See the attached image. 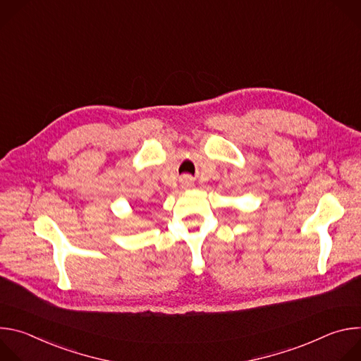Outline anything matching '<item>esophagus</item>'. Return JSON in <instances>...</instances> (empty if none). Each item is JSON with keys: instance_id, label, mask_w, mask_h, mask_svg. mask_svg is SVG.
I'll return each instance as SVG.
<instances>
[{"instance_id": "34e87169", "label": "esophagus", "mask_w": 361, "mask_h": 361, "mask_svg": "<svg viewBox=\"0 0 361 361\" xmlns=\"http://www.w3.org/2000/svg\"><path fill=\"white\" fill-rule=\"evenodd\" d=\"M181 187H183V188H185V190L192 188V187H194V180H192V177H190V176H184V177L181 178Z\"/></svg>"}]
</instances>
